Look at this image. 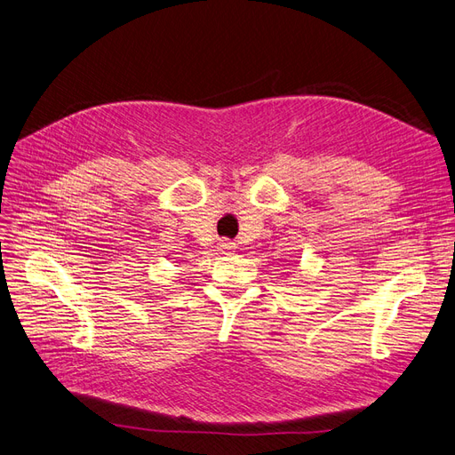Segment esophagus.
<instances>
[{"label": "esophagus", "instance_id": "esophagus-1", "mask_svg": "<svg viewBox=\"0 0 455 455\" xmlns=\"http://www.w3.org/2000/svg\"><path fill=\"white\" fill-rule=\"evenodd\" d=\"M233 248H235V244L229 243V241H222V243H220V250H224V251H229V250H233Z\"/></svg>", "mask_w": 455, "mask_h": 455}]
</instances>
